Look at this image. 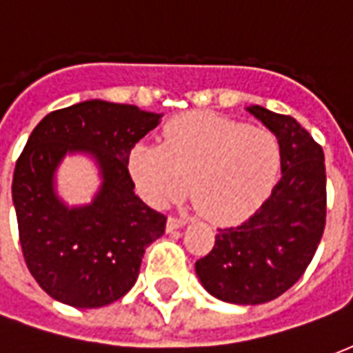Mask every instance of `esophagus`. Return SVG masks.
Here are the masks:
<instances>
[{
	"instance_id": "34e87169",
	"label": "esophagus",
	"mask_w": 353,
	"mask_h": 353,
	"mask_svg": "<svg viewBox=\"0 0 353 353\" xmlns=\"http://www.w3.org/2000/svg\"><path fill=\"white\" fill-rule=\"evenodd\" d=\"M187 225V221H185L183 217H168V221H166V230L168 232H172V230H177V229H181V227H185Z\"/></svg>"
}]
</instances>
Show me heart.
<instances>
[{
  "instance_id": "1",
  "label": "heart",
  "mask_w": 353,
  "mask_h": 353,
  "mask_svg": "<svg viewBox=\"0 0 353 353\" xmlns=\"http://www.w3.org/2000/svg\"><path fill=\"white\" fill-rule=\"evenodd\" d=\"M281 151L270 132L215 113H189L166 124L162 145L138 141L128 172L151 206L185 199L219 225L253 215L278 181Z\"/></svg>"
}]
</instances>
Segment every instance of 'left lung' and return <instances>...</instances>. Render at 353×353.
I'll return each instance as SVG.
<instances>
[{
  "label": "left lung",
  "mask_w": 353,
  "mask_h": 353,
  "mask_svg": "<svg viewBox=\"0 0 353 353\" xmlns=\"http://www.w3.org/2000/svg\"><path fill=\"white\" fill-rule=\"evenodd\" d=\"M245 111L278 139L281 177L248 221L217 229L194 270L212 296L252 306L285 293L310 265L325 229V159L293 117L261 105Z\"/></svg>",
  "instance_id": "8db88e82"
}]
</instances>
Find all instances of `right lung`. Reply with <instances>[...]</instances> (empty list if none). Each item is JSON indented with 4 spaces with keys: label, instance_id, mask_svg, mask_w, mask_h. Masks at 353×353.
<instances>
[{
    "label": "right lung",
    "instance_id": "obj_1",
    "mask_svg": "<svg viewBox=\"0 0 353 353\" xmlns=\"http://www.w3.org/2000/svg\"><path fill=\"white\" fill-rule=\"evenodd\" d=\"M162 113L103 100L79 101L43 117L12 176V204L30 272L58 303L100 308L132 289L147 245L166 217L134 192L128 153ZM97 164L101 187L87 205L70 207L56 191L65 156Z\"/></svg>",
    "mask_w": 353,
    "mask_h": 353
}]
</instances>
